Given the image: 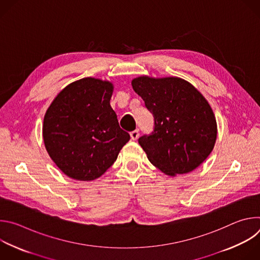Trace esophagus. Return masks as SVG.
<instances>
[{
  "label": "esophagus",
  "instance_id": "obj_1",
  "mask_svg": "<svg viewBox=\"0 0 260 260\" xmlns=\"http://www.w3.org/2000/svg\"><path fill=\"white\" fill-rule=\"evenodd\" d=\"M139 136H140V134H139V131H137V129L131 133V138H132V140H134V141H136V140L139 138Z\"/></svg>",
  "mask_w": 260,
  "mask_h": 260
}]
</instances>
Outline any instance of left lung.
Here are the masks:
<instances>
[{"label":"left lung","mask_w":260,"mask_h":260,"mask_svg":"<svg viewBox=\"0 0 260 260\" xmlns=\"http://www.w3.org/2000/svg\"><path fill=\"white\" fill-rule=\"evenodd\" d=\"M134 90L154 117V129L139 138L148 159L169 176L186 174L212 152L217 123L204 95L178 77L133 79Z\"/></svg>","instance_id":"8db88e82"}]
</instances>
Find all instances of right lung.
<instances>
[{
	"instance_id": "obj_1",
	"label": "right lung",
	"mask_w": 260,
	"mask_h": 260,
	"mask_svg": "<svg viewBox=\"0 0 260 260\" xmlns=\"http://www.w3.org/2000/svg\"><path fill=\"white\" fill-rule=\"evenodd\" d=\"M113 84L91 77L66 86L47 109L45 148L68 177L90 181L101 177L129 141L110 106Z\"/></svg>"
}]
</instances>
